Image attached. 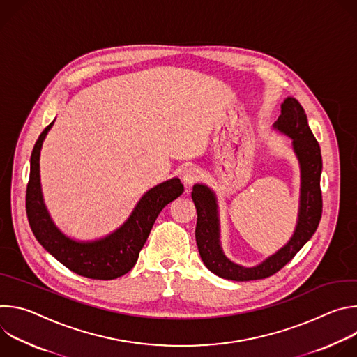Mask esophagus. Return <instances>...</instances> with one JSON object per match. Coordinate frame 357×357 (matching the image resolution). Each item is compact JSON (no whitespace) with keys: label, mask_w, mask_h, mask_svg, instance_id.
I'll use <instances>...</instances> for the list:
<instances>
[{"label":"esophagus","mask_w":357,"mask_h":357,"mask_svg":"<svg viewBox=\"0 0 357 357\" xmlns=\"http://www.w3.org/2000/svg\"><path fill=\"white\" fill-rule=\"evenodd\" d=\"M202 176L200 174V169L199 168H195V167H190L188 169L183 171L182 174V181L185 185H193L196 181H199V178Z\"/></svg>","instance_id":"obj_1"}]
</instances>
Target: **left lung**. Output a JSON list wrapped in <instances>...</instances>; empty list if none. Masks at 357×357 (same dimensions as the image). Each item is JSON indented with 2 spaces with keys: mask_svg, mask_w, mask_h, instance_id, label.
I'll list each match as a JSON object with an SVG mask.
<instances>
[{
  "mask_svg": "<svg viewBox=\"0 0 357 357\" xmlns=\"http://www.w3.org/2000/svg\"><path fill=\"white\" fill-rule=\"evenodd\" d=\"M274 128L292 139V146L301 167V200L296 229L291 240L271 257L256 267H243L230 261L220 245L219 213L216 196L206 185L196 183L192 199L197 212L196 244L203 264L213 274L231 281L263 280L280 271L289 263L295 254L317 231L322 216L321 148L314 137L307 114L298 100L287 97L281 105V114L274 123Z\"/></svg>",
  "mask_w": 357,
  "mask_h": 357,
  "instance_id": "left-lung-1",
  "label": "left lung"
}]
</instances>
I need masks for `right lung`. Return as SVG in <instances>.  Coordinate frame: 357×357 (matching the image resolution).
I'll use <instances>...</instances> for the list:
<instances>
[{
    "mask_svg": "<svg viewBox=\"0 0 357 357\" xmlns=\"http://www.w3.org/2000/svg\"><path fill=\"white\" fill-rule=\"evenodd\" d=\"M52 126L54 121L40 132L31 154V171L26 186V216L31 230L42 247L70 271L93 280H114L121 277L134 267L160 212L182 195L183 185L179 178H172L149 189L139 199L127 222L105 238L94 241L72 240L50 219L40 190V148Z\"/></svg>",
    "mask_w": 357,
    "mask_h": 357,
    "instance_id": "right-lung-1",
    "label": "right lung"
}]
</instances>
